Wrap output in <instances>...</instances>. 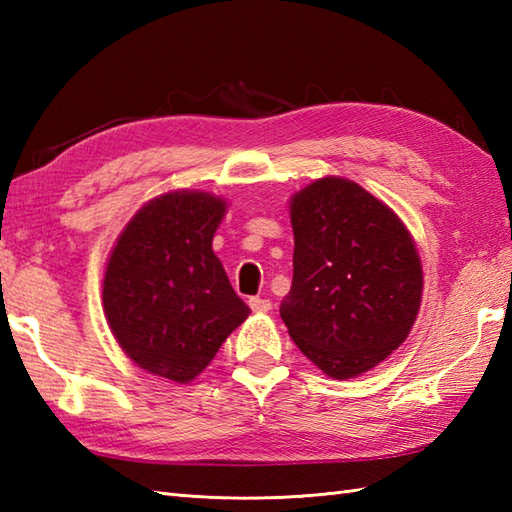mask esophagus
Masks as SVG:
<instances>
[{
    "label": "esophagus",
    "instance_id": "obj_1",
    "mask_svg": "<svg viewBox=\"0 0 512 512\" xmlns=\"http://www.w3.org/2000/svg\"><path fill=\"white\" fill-rule=\"evenodd\" d=\"M248 306L253 312H268L270 308H273V303H270V299H262V297H250L248 299Z\"/></svg>",
    "mask_w": 512,
    "mask_h": 512
}]
</instances>
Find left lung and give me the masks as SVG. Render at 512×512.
I'll list each match as a JSON object with an SVG mask.
<instances>
[{
	"mask_svg": "<svg viewBox=\"0 0 512 512\" xmlns=\"http://www.w3.org/2000/svg\"><path fill=\"white\" fill-rule=\"evenodd\" d=\"M292 286L281 319L332 378L376 367L407 339L420 308L422 268L398 215L343 178H321L290 202Z\"/></svg>",
	"mask_w": 512,
	"mask_h": 512,
	"instance_id": "8db88e82",
	"label": "left lung"
}]
</instances>
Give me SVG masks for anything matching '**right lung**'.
I'll list each match as a JSON object with an SVG mask.
<instances>
[{
	"label": "right lung",
	"instance_id": "add662e5",
	"mask_svg": "<svg viewBox=\"0 0 512 512\" xmlns=\"http://www.w3.org/2000/svg\"><path fill=\"white\" fill-rule=\"evenodd\" d=\"M224 213L226 202L209 193L160 195L112 250L105 317L125 354L151 374L189 383L248 317L211 248Z\"/></svg>",
	"mask_w": 512,
	"mask_h": 512
}]
</instances>
